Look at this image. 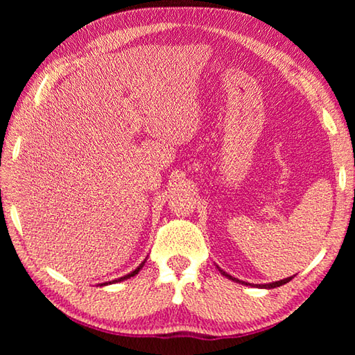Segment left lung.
<instances>
[{
  "label": "left lung",
  "mask_w": 355,
  "mask_h": 355,
  "mask_svg": "<svg viewBox=\"0 0 355 355\" xmlns=\"http://www.w3.org/2000/svg\"><path fill=\"white\" fill-rule=\"evenodd\" d=\"M221 273L224 275V276H227L229 279H232V281H236L235 277H232L230 275H227L225 273V271H223V270H220ZM293 279V276L291 277H286V279H282V281H277V282H273V284H263V285H259V286H262V288H276V286H281V285H284V284H286V282H290ZM241 282V281H239Z\"/></svg>",
  "instance_id": "8db88e82"
}]
</instances>
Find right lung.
I'll use <instances>...</instances> for the list:
<instances>
[{"mask_svg":"<svg viewBox=\"0 0 355 355\" xmlns=\"http://www.w3.org/2000/svg\"><path fill=\"white\" fill-rule=\"evenodd\" d=\"M141 267H143V263H141V266H139L137 268H135L134 271H131L130 275H126V276H123V277H119V279H116V281H112V282H120V281H125V279H130V277L135 276V275L139 273V271H140V268H141ZM112 282H105V284H101V285H108V284H112Z\"/></svg>","mask_w":355,"mask_h":355,"instance_id":"1","label":"right lung"}]
</instances>
